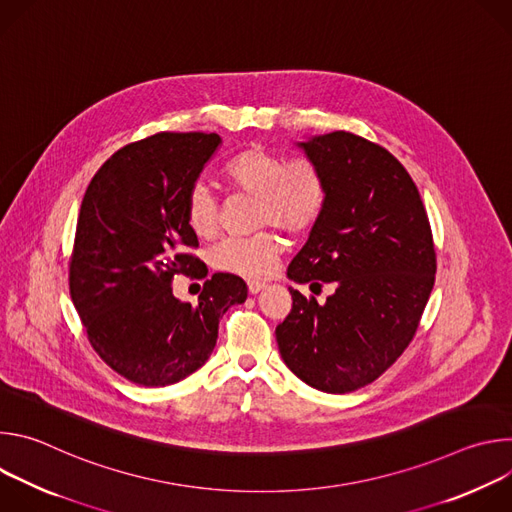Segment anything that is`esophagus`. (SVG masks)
<instances>
[{"mask_svg":"<svg viewBox=\"0 0 512 512\" xmlns=\"http://www.w3.org/2000/svg\"><path fill=\"white\" fill-rule=\"evenodd\" d=\"M247 287H249V294H253V296H255V294H259V291H263L267 285H265V283H261V281H249V283H247Z\"/></svg>","mask_w":512,"mask_h":512,"instance_id":"obj_1","label":"esophagus"}]
</instances>
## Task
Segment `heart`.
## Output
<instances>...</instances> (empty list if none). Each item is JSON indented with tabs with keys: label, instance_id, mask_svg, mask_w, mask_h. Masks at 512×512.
Returning a JSON list of instances; mask_svg holds the SVG:
<instances>
[{
	"label": "heart",
	"instance_id": "heart-1",
	"mask_svg": "<svg viewBox=\"0 0 512 512\" xmlns=\"http://www.w3.org/2000/svg\"><path fill=\"white\" fill-rule=\"evenodd\" d=\"M223 174L231 188L257 198V227H277L291 237H302L316 227L324 212L326 180L310 162H285L261 145H249L229 158ZM184 216L198 239H210L216 233L218 206L204 182L188 188ZM281 249L283 243L273 231L229 237L210 251V263L218 271L261 279L275 269Z\"/></svg>",
	"mask_w": 512,
	"mask_h": 512
}]
</instances>
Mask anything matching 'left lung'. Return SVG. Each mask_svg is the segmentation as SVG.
<instances>
[{"label": "left lung", "mask_w": 512, "mask_h": 512, "mask_svg": "<svg viewBox=\"0 0 512 512\" xmlns=\"http://www.w3.org/2000/svg\"><path fill=\"white\" fill-rule=\"evenodd\" d=\"M326 180V206L287 267L296 283L336 291L294 304L275 328L289 371L324 393L379 379L413 340L435 281V249L419 190L379 143L348 131L300 141Z\"/></svg>", "instance_id": "1"}]
</instances>
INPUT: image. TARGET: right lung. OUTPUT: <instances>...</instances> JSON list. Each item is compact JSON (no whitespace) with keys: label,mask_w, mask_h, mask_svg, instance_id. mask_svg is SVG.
Listing matches in <instances>:
<instances>
[{"label":"right lung","mask_w":512,"mask_h":512,"mask_svg":"<svg viewBox=\"0 0 512 512\" xmlns=\"http://www.w3.org/2000/svg\"><path fill=\"white\" fill-rule=\"evenodd\" d=\"M216 133L162 131L117 150L93 176L79 212L68 287L105 364L143 387L174 385L208 360L218 320L247 300L231 273L204 281L198 304L172 294L176 275L200 277L184 200L216 152Z\"/></svg>","instance_id":"obj_1"}]
</instances>
